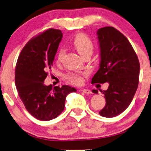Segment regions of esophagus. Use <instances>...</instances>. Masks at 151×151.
I'll return each mask as SVG.
<instances>
[{"label": "esophagus", "mask_w": 151, "mask_h": 151, "mask_svg": "<svg viewBox=\"0 0 151 151\" xmlns=\"http://www.w3.org/2000/svg\"><path fill=\"white\" fill-rule=\"evenodd\" d=\"M82 91L84 93H86V94H91L92 93L91 90H88V89H83V90H82Z\"/></svg>", "instance_id": "esophagus-1"}]
</instances>
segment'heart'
Listing matches in <instances>:
<instances>
[{
  "instance_id": "obj_1",
  "label": "heart",
  "mask_w": 151,
  "mask_h": 151,
  "mask_svg": "<svg viewBox=\"0 0 151 151\" xmlns=\"http://www.w3.org/2000/svg\"><path fill=\"white\" fill-rule=\"evenodd\" d=\"M71 44L74 49L82 57L86 55H91L94 50V44L91 39L86 34L80 32L76 34L71 40ZM65 49H60L57 55V61L61 62L65 55ZM65 80L73 85H80L83 83L81 74L70 73L65 76Z\"/></svg>"
}]
</instances>
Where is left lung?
<instances>
[{
    "instance_id": "8db88e82",
    "label": "left lung",
    "mask_w": 151,
    "mask_h": 151,
    "mask_svg": "<svg viewBox=\"0 0 151 151\" xmlns=\"http://www.w3.org/2000/svg\"><path fill=\"white\" fill-rule=\"evenodd\" d=\"M100 42V69L92 83H109L104 95L106 104L99 114L114 117L129 107L138 88L140 72L139 58L126 37L113 27H104L97 31ZM94 93H98L93 90Z\"/></svg>"
}]
</instances>
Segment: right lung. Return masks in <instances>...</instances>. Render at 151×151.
<instances>
[{
	"label": "right lung",
	"mask_w": 151,
	"mask_h": 151,
	"mask_svg": "<svg viewBox=\"0 0 151 151\" xmlns=\"http://www.w3.org/2000/svg\"><path fill=\"white\" fill-rule=\"evenodd\" d=\"M63 34L49 29L35 36L21 51L15 70V82L19 97L32 116L49 121L56 118L65 107V97L76 92L68 86L44 84L51 68Z\"/></svg>",
	"instance_id": "add662e5"
}]
</instances>
